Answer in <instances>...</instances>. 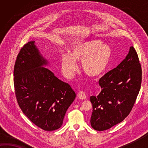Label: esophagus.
Listing matches in <instances>:
<instances>
[{
    "mask_svg": "<svg viewBox=\"0 0 148 148\" xmlns=\"http://www.w3.org/2000/svg\"><path fill=\"white\" fill-rule=\"evenodd\" d=\"M77 97H78V98H79V99H81V100L85 99L86 97L85 93H84V92H83V91H80V92L78 93Z\"/></svg>",
    "mask_w": 148,
    "mask_h": 148,
    "instance_id": "1",
    "label": "esophagus"
}]
</instances>
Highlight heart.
<instances>
[{
  "mask_svg": "<svg viewBox=\"0 0 148 148\" xmlns=\"http://www.w3.org/2000/svg\"><path fill=\"white\" fill-rule=\"evenodd\" d=\"M112 54L111 49L101 40L88 39L74 43L70 49V55L63 53L60 57L61 68L64 76L73 77L77 69L76 62L87 76L95 77L102 74L108 68Z\"/></svg>",
  "mask_w": 148,
  "mask_h": 148,
  "instance_id": "b5f03b06",
  "label": "heart"
}]
</instances>
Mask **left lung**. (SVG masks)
<instances>
[{
    "label": "left lung",
    "mask_w": 148,
    "mask_h": 148,
    "mask_svg": "<svg viewBox=\"0 0 148 148\" xmlns=\"http://www.w3.org/2000/svg\"><path fill=\"white\" fill-rule=\"evenodd\" d=\"M141 81V65L136 49L131 46L123 60L100 79V93L90 97L93 129L108 130L124 120L136 102Z\"/></svg>",
    "instance_id": "obj_1"
}]
</instances>
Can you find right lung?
<instances>
[{"label": "right lung", "mask_w": 148, "mask_h": 148, "mask_svg": "<svg viewBox=\"0 0 148 148\" xmlns=\"http://www.w3.org/2000/svg\"><path fill=\"white\" fill-rule=\"evenodd\" d=\"M48 62L30 41L18 53L14 67V86L22 112L46 131L60 128L67 110L76 98L68 83L45 67Z\"/></svg>", "instance_id": "1"}]
</instances>
